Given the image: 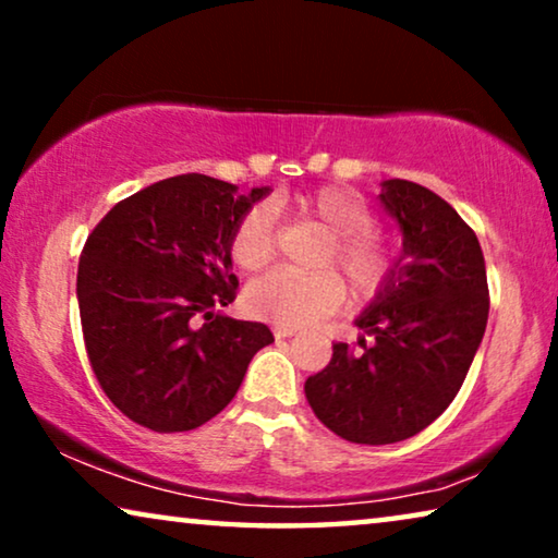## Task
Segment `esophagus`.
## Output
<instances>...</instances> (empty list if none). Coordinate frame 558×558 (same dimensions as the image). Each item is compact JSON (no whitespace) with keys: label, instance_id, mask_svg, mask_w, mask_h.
I'll use <instances>...</instances> for the list:
<instances>
[{"label":"esophagus","instance_id":"34e87169","mask_svg":"<svg viewBox=\"0 0 558 558\" xmlns=\"http://www.w3.org/2000/svg\"><path fill=\"white\" fill-rule=\"evenodd\" d=\"M296 327H287V325H274V338L284 340V338H294Z\"/></svg>","mask_w":558,"mask_h":558}]
</instances>
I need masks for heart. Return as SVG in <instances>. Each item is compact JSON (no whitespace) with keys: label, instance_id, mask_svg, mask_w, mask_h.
Masks as SVG:
<instances>
[{"label":"heart","instance_id":"b5f03b06","mask_svg":"<svg viewBox=\"0 0 558 558\" xmlns=\"http://www.w3.org/2000/svg\"><path fill=\"white\" fill-rule=\"evenodd\" d=\"M292 208L330 231V243L325 246L319 264L340 269L355 300H376L391 284L399 271V248L378 231L376 210L357 190L327 185L294 197ZM274 254L277 231L271 213L264 205H254L233 228L231 258L243 271H258L271 262ZM342 300L345 284L332 269L312 274L277 269L251 281L246 289V307L256 317L287 327L310 325L332 315Z\"/></svg>","mask_w":558,"mask_h":558}]
</instances>
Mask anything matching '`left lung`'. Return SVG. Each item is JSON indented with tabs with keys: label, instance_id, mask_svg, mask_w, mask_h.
<instances>
[{
	"label": "left lung",
	"instance_id": "left-lung-1",
	"mask_svg": "<svg viewBox=\"0 0 558 558\" xmlns=\"http://www.w3.org/2000/svg\"><path fill=\"white\" fill-rule=\"evenodd\" d=\"M403 258L357 327L373 342H335L304 393L327 429L353 445H393L426 429L464 384L485 335L490 292L480 241L437 193L386 180Z\"/></svg>",
	"mask_w": 558,
	"mask_h": 558
}]
</instances>
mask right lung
Listing matches in <instances>:
<instances>
[{"label":"right lung","mask_w":558,"mask_h":558,"mask_svg":"<svg viewBox=\"0 0 558 558\" xmlns=\"http://www.w3.org/2000/svg\"><path fill=\"white\" fill-rule=\"evenodd\" d=\"M269 193L178 174L113 205L78 262L83 342L98 386L134 424L190 432L220 414L258 350L262 323L216 312L235 300L231 235Z\"/></svg>","instance_id":"right-lung-1"}]
</instances>
